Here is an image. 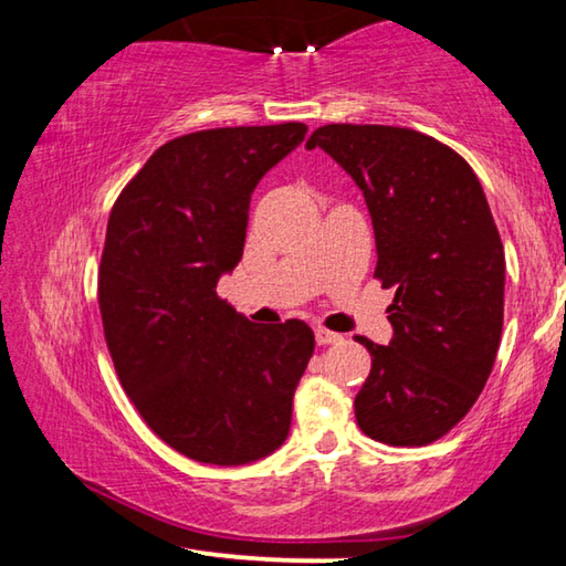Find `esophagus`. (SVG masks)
<instances>
[{
    "label": "esophagus",
    "mask_w": 566,
    "mask_h": 566,
    "mask_svg": "<svg viewBox=\"0 0 566 566\" xmlns=\"http://www.w3.org/2000/svg\"><path fill=\"white\" fill-rule=\"evenodd\" d=\"M314 339H317L319 347H327V344L342 342V334L329 332V329H324V327H317V329H314Z\"/></svg>",
    "instance_id": "34e87169"
}]
</instances>
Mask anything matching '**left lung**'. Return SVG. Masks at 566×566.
Here are the masks:
<instances>
[{
    "label": "left lung",
    "mask_w": 566,
    "mask_h": 566,
    "mask_svg": "<svg viewBox=\"0 0 566 566\" xmlns=\"http://www.w3.org/2000/svg\"><path fill=\"white\" fill-rule=\"evenodd\" d=\"M319 147L357 181L377 242L375 276L397 286L389 347L371 354L354 415L367 437L424 447L462 421L490 379L504 322V247L472 167L427 134L327 124Z\"/></svg>",
    "instance_id": "8db88e82"
}]
</instances>
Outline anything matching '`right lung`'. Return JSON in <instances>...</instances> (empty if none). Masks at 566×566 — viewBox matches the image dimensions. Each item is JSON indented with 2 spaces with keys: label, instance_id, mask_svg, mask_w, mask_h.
Masks as SVG:
<instances>
[{
  "label": "right lung",
  "instance_id": "1",
  "mask_svg": "<svg viewBox=\"0 0 566 566\" xmlns=\"http://www.w3.org/2000/svg\"><path fill=\"white\" fill-rule=\"evenodd\" d=\"M304 134L302 122L185 134L112 207L99 264L104 339L151 432L197 462H256L290 434L314 332L302 319H244L217 282L242 260L254 187Z\"/></svg>",
  "mask_w": 566,
  "mask_h": 566
}]
</instances>
